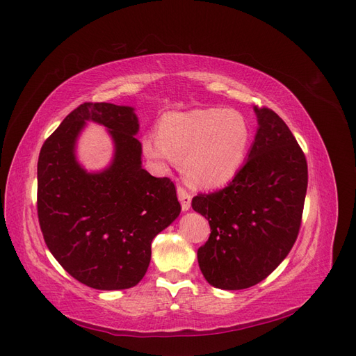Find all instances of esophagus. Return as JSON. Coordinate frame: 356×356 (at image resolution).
I'll return each mask as SVG.
<instances>
[{"instance_id": "34e87169", "label": "esophagus", "mask_w": 356, "mask_h": 356, "mask_svg": "<svg viewBox=\"0 0 356 356\" xmlns=\"http://www.w3.org/2000/svg\"><path fill=\"white\" fill-rule=\"evenodd\" d=\"M177 193H178V199H179V202H181L182 211H188V209H190V204H191V196H190V193H188L184 187H178Z\"/></svg>"}]
</instances>
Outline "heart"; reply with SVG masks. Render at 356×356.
<instances>
[{
    "mask_svg": "<svg viewBox=\"0 0 356 356\" xmlns=\"http://www.w3.org/2000/svg\"><path fill=\"white\" fill-rule=\"evenodd\" d=\"M250 143L251 129L241 113L207 108L166 114L159 135L143 138V148L157 168L165 169L172 159L182 161L188 182L213 188L238 174Z\"/></svg>",
    "mask_w": 356,
    "mask_h": 356,
    "instance_id": "1",
    "label": "heart"
}]
</instances>
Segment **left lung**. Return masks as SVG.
Instances as JSON below:
<instances>
[{"label":"left lung","mask_w":356,"mask_h":356,"mask_svg":"<svg viewBox=\"0 0 356 356\" xmlns=\"http://www.w3.org/2000/svg\"><path fill=\"white\" fill-rule=\"evenodd\" d=\"M254 111L258 129L241 170L227 187L191 200L211 225L199 267L220 289L250 288L270 275L293 248L303 215L305 153L275 111Z\"/></svg>","instance_id":"8db88e82"}]
</instances>
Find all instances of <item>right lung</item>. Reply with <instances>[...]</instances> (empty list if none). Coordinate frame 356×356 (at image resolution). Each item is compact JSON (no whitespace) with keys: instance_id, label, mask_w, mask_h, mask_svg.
Returning <instances> with one entry per match:
<instances>
[{"instance_id":"add662e5","label":"right lung","mask_w":356,"mask_h":356,"mask_svg":"<svg viewBox=\"0 0 356 356\" xmlns=\"http://www.w3.org/2000/svg\"><path fill=\"white\" fill-rule=\"evenodd\" d=\"M88 121L107 127L115 144L108 168L88 172L74 145ZM135 108L84 102L42 144L37 211L46 245L79 282L113 291L135 286L152 260V242L181 212L174 182L143 169Z\"/></svg>"}]
</instances>
